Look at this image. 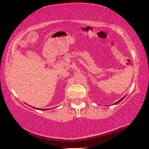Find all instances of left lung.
<instances>
[{"mask_svg":"<svg viewBox=\"0 0 149 149\" xmlns=\"http://www.w3.org/2000/svg\"><path fill=\"white\" fill-rule=\"evenodd\" d=\"M125 97H123V98H122V99H120V100H119L118 101V102H116V103H115V104H118V103H119V102H120V101H122V100H123V99H124V98H125Z\"/></svg>","mask_w":149,"mask_h":149,"instance_id":"8db88e82","label":"left lung"}]
</instances>
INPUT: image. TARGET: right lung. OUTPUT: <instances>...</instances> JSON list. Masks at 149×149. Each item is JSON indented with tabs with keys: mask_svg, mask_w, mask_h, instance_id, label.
<instances>
[{
	"mask_svg": "<svg viewBox=\"0 0 149 149\" xmlns=\"http://www.w3.org/2000/svg\"><path fill=\"white\" fill-rule=\"evenodd\" d=\"M41 110H46L45 109H41Z\"/></svg>",
	"mask_w": 149,
	"mask_h": 149,
	"instance_id": "right-lung-1",
	"label": "right lung"
}]
</instances>
